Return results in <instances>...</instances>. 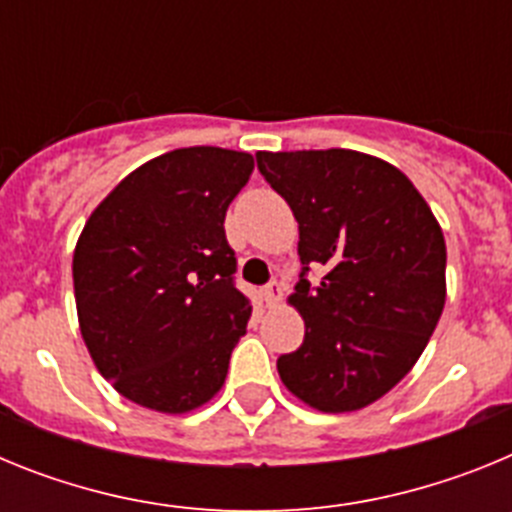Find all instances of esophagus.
I'll list each match as a JSON object with an SVG mask.
<instances>
[{
    "label": "esophagus",
    "mask_w": 512,
    "mask_h": 512,
    "mask_svg": "<svg viewBox=\"0 0 512 512\" xmlns=\"http://www.w3.org/2000/svg\"><path fill=\"white\" fill-rule=\"evenodd\" d=\"M261 295H264L266 307H274V305H279V302H282L284 289H282V284H279V282H269L264 287V292H261Z\"/></svg>",
    "instance_id": "34e87169"
}]
</instances>
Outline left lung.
Returning a JSON list of instances; mask_svg holds the SVG:
<instances>
[{
	"mask_svg": "<svg viewBox=\"0 0 512 512\" xmlns=\"http://www.w3.org/2000/svg\"><path fill=\"white\" fill-rule=\"evenodd\" d=\"M256 164L300 225L289 305L305 341L279 356V377L320 413L366 408L413 369L441 318V225L408 176L369 153L259 151ZM310 265L320 283L306 279Z\"/></svg>",
	"mask_w": 512,
	"mask_h": 512,
	"instance_id": "8db88e82",
	"label": "left lung"
}]
</instances>
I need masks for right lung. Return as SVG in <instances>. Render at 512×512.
Here are the masks:
<instances>
[{"label": "right lung", "mask_w": 512, "mask_h": 512, "mask_svg": "<svg viewBox=\"0 0 512 512\" xmlns=\"http://www.w3.org/2000/svg\"><path fill=\"white\" fill-rule=\"evenodd\" d=\"M251 171V153L176 148L125 176L81 230V338L99 374L140 408L182 415L225 384L251 302L235 289L223 223Z\"/></svg>", "instance_id": "add662e5"}]
</instances>
